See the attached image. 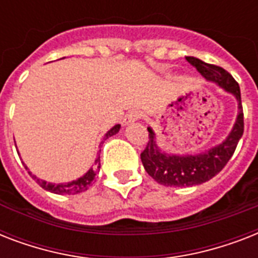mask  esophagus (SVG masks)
I'll return each instance as SVG.
<instances>
[{"mask_svg": "<svg viewBox=\"0 0 258 258\" xmlns=\"http://www.w3.org/2000/svg\"><path fill=\"white\" fill-rule=\"evenodd\" d=\"M139 117H141V112H139V111H137V109L130 111V112L124 116V124H130V123L138 120Z\"/></svg>", "mask_w": 258, "mask_h": 258, "instance_id": "esophagus-1", "label": "esophagus"}]
</instances>
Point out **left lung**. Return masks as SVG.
<instances>
[{"label": "left lung", "mask_w": 258, "mask_h": 258, "mask_svg": "<svg viewBox=\"0 0 258 258\" xmlns=\"http://www.w3.org/2000/svg\"><path fill=\"white\" fill-rule=\"evenodd\" d=\"M204 78L233 93L238 101V116L232 133L221 145L198 155H169L162 153L157 146L153 130H149V142L141 153L142 163L151 178L163 186H194L212 179L224 169L236 151L238 141L244 134V109L241 104V92L238 83L228 71L218 66H213L196 57H186Z\"/></svg>", "instance_id": "8db88e82"}]
</instances>
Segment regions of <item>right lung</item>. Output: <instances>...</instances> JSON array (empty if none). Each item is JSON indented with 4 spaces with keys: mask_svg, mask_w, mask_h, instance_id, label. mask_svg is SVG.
Instances as JSON below:
<instances>
[{
    "mask_svg": "<svg viewBox=\"0 0 258 258\" xmlns=\"http://www.w3.org/2000/svg\"><path fill=\"white\" fill-rule=\"evenodd\" d=\"M119 130H120V125L119 124L112 127L108 133L105 134L104 139H107V138L112 137V135H115L116 133H119ZM99 169H100V157L96 158V161H95V165H93L92 169H89L84 175L80 176L79 179L72 180L70 183H46L45 180L38 179L36 175H32V178H33L42 188H45V190H48V191L50 192H54V194H78V192L86 191L87 188L93 183L95 176H96V174L99 172Z\"/></svg>",
    "mask_w": 258,
    "mask_h": 258,
    "instance_id": "obj_1",
    "label": "right lung"
}]
</instances>
